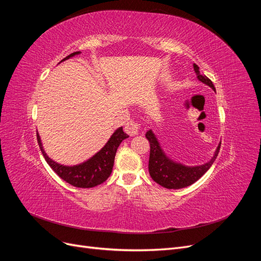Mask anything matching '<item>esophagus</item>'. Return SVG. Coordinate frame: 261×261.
Listing matches in <instances>:
<instances>
[{
	"instance_id": "esophagus-1",
	"label": "esophagus",
	"mask_w": 261,
	"mask_h": 261,
	"mask_svg": "<svg viewBox=\"0 0 261 261\" xmlns=\"http://www.w3.org/2000/svg\"><path fill=\"white\" fill-rule=\"evenodd\" d=\"M124 130L126 134H128L129 136H135L139 132V124L134 122V121H129L127 124L125 125Z\"/></svg>"
}]
</instances>
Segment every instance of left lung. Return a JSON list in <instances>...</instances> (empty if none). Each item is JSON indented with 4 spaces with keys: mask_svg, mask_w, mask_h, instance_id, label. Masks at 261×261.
<instances>
[{
    "mask_svg": "<svg viewBox=\"0 0 261 261\" xmlns=\"http://www.w3.org/2000/svg\"><path fill=\"white\" fill-rule=\"evenodd\" d=\"M194 69L197 73L198 81L204 85L209 86L210 88L216 91L215 86L207 76L199 74V67L194 64ZM146 137L150 143V155H149V174L152 179L161 185L162 187L169 189H179L194 184L198 180L204 173H206L211 165L217 159L221 141L219 143L215 153L211 159L200 165H185L180 162L174 161L164 152L159 139L156 138L152 129H149L146 133Z\"/></svg>",
    "mask_w": 261,
    "mask_h": 261,
    "instance_id": "left-lung-1",
    "label": "left lung"
}]
</instances>
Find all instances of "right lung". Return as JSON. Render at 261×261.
Segmentation results:
<instances>
[{
	"instance_id": "1",
	"label": "right lung",
	"mask_w": 261,
	"mask_h": 261,
	"mask_svg": "<svg viewBox=\"0 0 261 261\" xmlns=\"http://www.w3.org/2000/svg\"><path fill=\"white\" fill-rule=\"evenodd\" d=\"M82 52L77 51L72 54L67 55L65 59L61 62L66 61L70 58H74L75 55H80ZM128 138L127 134L123 132V127H118L112 134V136L107 141V144L102 147L97 153H94L88 160L75 165H64L58 163L57 161L52 160L51 158L46 154L42 145V141L39 133L37 132V139L39 147H40L41 152L44 156L45 161L51 167V169L57 173V174L68 184L80 188H90L103 183L108 177L111 175L115 153L118 146L121 145L122 141Z\"/></svg>"
}]
</instances>
